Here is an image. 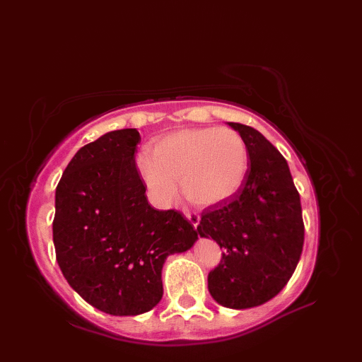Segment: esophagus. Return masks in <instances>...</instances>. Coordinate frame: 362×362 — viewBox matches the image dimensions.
<instances>
[{
    "label": "esophagus",
    "instance_id": "obj_1",
    "mask_svg": "<svg viewBox=\"0 0 362 362\" xmlns=\"http://www.w3.org/2000/svg\"><path fill=\"white\" fill-rule=\"evenodd\" d=\"M185 216L187 217V220L191 221V224L197 229L198 224H199V220H201V216H199L197 211H186Z\"/></svg>",
    "mask_w": 362,
    "mask_h": 362
}]
</instances>
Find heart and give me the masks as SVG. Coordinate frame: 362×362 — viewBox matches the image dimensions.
<instances>
[{
    "label": "heart",
    "instance_id": "heart-1",
    "mask_svg": "<svg viewBox=\"0 0 362 362\" xmlns=\"http://www.w3.org/2000/svg\"><path fill=\"white\" fill-rule=\"evenodd\" d=\"M138 167L152 198L170 202L177 180L189 201L214 205L238 192L248 170V149L230 127L185 129L142 151Z\"/></svg>",
    "mask_w": 362,
    "mask_h": 362
}]
</instances>
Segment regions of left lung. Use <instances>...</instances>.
<instances>
[{"instance_id": "8db88e82", "label": "left lung", "mask_w": 362, "mask_h": 362, "mask_svg": "<svg viewBox=\"0 0 362 362\" xmlns=\"http://www.w3.org/2000/svg\"><path fill=\"white\" fill-rule=\"evenodd\" d=\"M229 126L245 141L250 167L236 194L205 208L197 230L224 250L208 291L220 305L245 310L286 286L302 254L303 220L288 161L254 127Z\"/></svg>"}]
</instances>
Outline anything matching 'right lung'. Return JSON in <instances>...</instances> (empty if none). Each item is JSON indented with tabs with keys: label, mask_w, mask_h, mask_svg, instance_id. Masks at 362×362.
Returning <instances> with one entry per match:
<instances>
[{
	"label": "right lung",
	"mask_w": 362,
	"mask_h": 362,
	"mask_svg": "<svg viewBox=\"0 0 362 362\" xmlns=\"http://www.w3.org/2000/svg\"><path fill=\"white\" fill-rule=\"evenodd\" d=\"M136 129L105 133L82 146L55 189L52 239L70 286L111 315H139L163 298L168 255L198 239L176 210L148 204L135 163Z\"/></svg>",
	"instance_id": "1"
}]
</instances>
